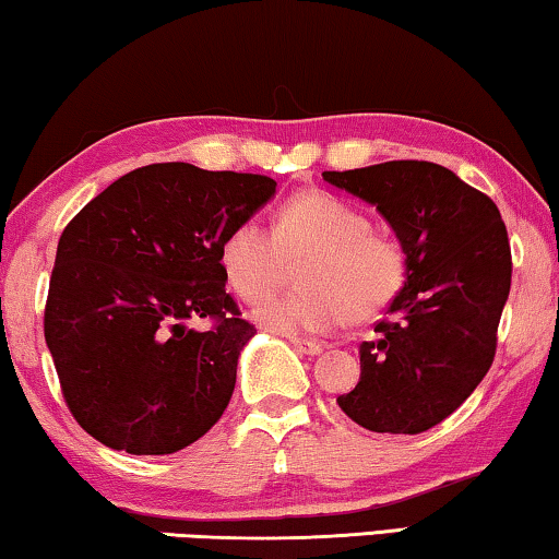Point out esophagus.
Listing matches in <instances>:
<instances>
[{"label": "esophagus", "instance_id": "obj_1", "mask_svg": "<svg viewBox=\"0 0 559 559\" xmlns=\"http://www.w3.org/2000/svg\"><path fill=\"white\" fill-rule=\"evenodd\" d=\"M290 344H294L296 352H301L306 356H319L323 354V346L316 344V341H308V338H290Z\"/></svg>", "mask_w": 559, "mask_h": 559}]
</instances>
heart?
Returning a JSON list of instances; mask_svg holds the SVG:
<instances>
[{"label":"heart","mask_w":559,"mask_h":559,"mask_svg":"<svg viewBox=\"0 0 559 559\" xmlns=\"http://www.w3.org/2000/svg\"><path fill=\"white\" fill-rule=\"evenodd\" d=\"M301 294L276 296L253 311L263 329L286 336H329L348 319L371 321L394 304L406 281V248L369 213L326 190L288 198L273 218L238 223L221 246L228 288L246 304L271 294L288 263H301Z\"/></svg>","instance_id":"heart-1"}]
</instances>
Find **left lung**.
Here are the masks:
<instances>
[{"mask_svg": "<svg viewBox=\"0 0 559 559\" xmlns=\"http://www.w3.org/2000/svg\"><path fill=\"white\" fill-rule=\"evenodd\" d=\"M323 180L377 205L406 248V281L373 341L361 379L336 402L379 435H421L487 377L510 296L512 251L495 200L427 160L326 170Z\"/></svg>", "mask_w": 559, "mask_h": 559, "instance_id": "1", "label": "left lung"}]
</instances>
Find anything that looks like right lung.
Returning a JSON list of instances; mask_svg holds the SVG:
<instances>
[{
    "instance_id": "add662e5",
    "label": "right lung",
    "mask_w": 559,
    "mask_h": 559,
    "mask_svg": "<svg viewBox=\"0 0 559 559\" xmlns=\"http://www.w3.org/2000/svg\"><path fill=\"white\" fill-rule=\"evenodd\" d=\"M273 193L265 175L155 163L67 223L45 341L67 409L90 437L128 454H173L221 419L255 333L226 294L221 246ZM190 318L214 326L195 332Z\"/></svg>"
}]
</instances>
